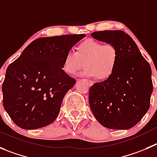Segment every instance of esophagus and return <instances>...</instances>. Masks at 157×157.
Instances as JSON below:
<instances>
[{"label":"esophagus","instance_id":"1","mask_svg":"<svg viewBox=\"0 0 157 157\" xmlns=\"http://www.w3.org/2000/svg\"><path fill=\"white\" fill-rule=\"evenodd\" d=\"M88 81V83H89V86H92V85H93V82H92V81H90V80H87Z\"/></svg>","mask_w":157,"mask_h":157}]
</instances>
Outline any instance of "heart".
Wrapping results in <instances>:
<instances>
[{
	"instance_id": "obj_1",
	"label": "heart",
	"mask_w": 157,
	"mask_h": 157,
	"mask_svg": "<svg viewBox=\"0 0 157 157\" xmlns=\"http://www.w3.org/2000/svg\"><path fill=\"white\" fill-rule=\"evenodd\" d=\"M118 51L112 43H104L92 38L82 41L77 52L68 50L65 53L62 68L67 74L74 75L86 65L82 74L98 79H106L113 75L118 62Z\"/></svg>"
}]
</instances>
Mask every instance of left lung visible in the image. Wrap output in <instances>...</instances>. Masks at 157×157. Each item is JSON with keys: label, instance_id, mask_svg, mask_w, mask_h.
Segmentation results:
<instances>
[{"label": "left lung", "instance_id": "8db88e82", "mask_svg": "<svg viewBox=\"0 0 157 157\" xmlns=\"http://www.w3.org/2000/svg\"><path fill=\"white\" fill-rule=\"evenodd\" d=\"M91 35L98 41L114 44L119 55L113 75L89 89L91 110L105 127L130 129L150 108L153 92L151 67L135 41L124 31H95Z\"/></svg>", "mask_w": 157, "mask_h": 157}]
</instances>
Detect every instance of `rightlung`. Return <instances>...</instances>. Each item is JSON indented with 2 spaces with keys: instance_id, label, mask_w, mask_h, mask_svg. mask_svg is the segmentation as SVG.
I'll use <instances>...</instances> for the list:
<instances>
[{
  "instance_id": "1",
  "label": "right lung",
  "mask_w": 157,
  "mask_h": 157,
  "mask_svg": "<svg viewBox=\"0 0 157 157\" xmlns=\"http://www.w3.org/2000/svg\"><path fill=\"white\" fill-rule=\"evenodd\" d=\"M86 35H65L33 41L7 68L3 105L25 129L51 124L59 116L64 96L75 84L62 69L65 53Z\"/></svg>"
}]
</instances>
